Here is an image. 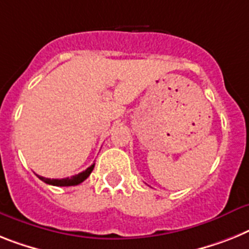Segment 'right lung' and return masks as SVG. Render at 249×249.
Returning <instances> with one entry per match:
<instances>
[{"label":"right lung","mask_w":249,"mask_h":249,"mask_svg":"<svg viewBox=\"0 0 249 249\" xmlns=\"http://www.w3.org/2000/svg\"><path fill=\"white\" fill-rule=\"evenodd\" d=\"M93 167H95V163L91 164V166L87 168L86 171H83V172L78 173V175H76V176H72V177H67V178H45V177H41V176H37L39 178L41 179V181H44L45 183H48V185H53V186H76V185H79L81 182H83L87 177L91 175V172H92Z\"/></svg>","instance_id":"1"}]
</instances>
